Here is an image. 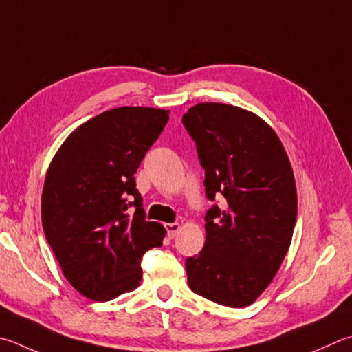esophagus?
<instances>
[{
    "mask_svg": "<svg viewBox=\"0 0 352 352\" xmlns=\"http://www.w3.org/2000/svg\"><path fill=\"white\" fill-rule=\"evenodd\" d=\"M164 229H166V232H168L169 237L174 239L175 235H177V232L180 231V225H178V223H166Z\"/></svg>",
    "mask_w": 352,
    "mask_h": 352,
    "instance_id": "1",
    "label": "esophagus"
}]
</instances>
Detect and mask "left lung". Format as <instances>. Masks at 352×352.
<instances>
[{
    "label": "left lung",
    "mask_w": 352,
    "mask_h": 352,
    "mask_svg": "<svg viewBox=\"0 0 352 352\" xmlns=\"http://www.w3.org/2000/svg\"><path fill=\"white\" fill-rule=\"evenodd\" d=\"M204 169L206 241L186 258L189 287L229 308L251 305L276 276L297 219L292 168L277 133L237 106L200 103L183 115Z\"/></svg>",
    "instance_id": "8db88e82"
}]
</instances>
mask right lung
Masks as SVG:
<instances>
[{"mask_svg":"<svg viewBox=\"0 0 352 352\" xmlns=\"http://www.w3.org/2000/svg\"><path fill=\"white\" fill-rule=\"evenodd\" d=\"M168 120L169 111L152 107L103 112L70 133L49 166L43 229L82 296L106 302L135 289L144 252L163 245L166 231L146 220L135 172Z\"/></svg>","mask_w":352,"mask_h":352,"instance_id":"1","label":"right lung"}]
</instances>
